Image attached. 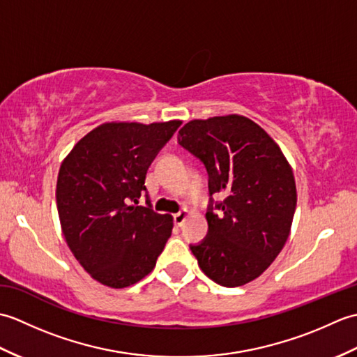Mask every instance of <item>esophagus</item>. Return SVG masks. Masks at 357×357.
I'll return each mask as SVG.
<instances>
[{"instance_id":"esophagus-1","label":"esophagus","mask_w":357,"mask_h":357,"mask_svg":"<svg viewBox=\"0 0 357 357\" xmlns=\"http://www.w3.org/2000/svg\"><path fill=\"white\" fill-rule=\"evenodd\" d=\"M190 216V211L188 210H183V211H179V213H176L173 216V221H174V225L176 227H181V225H184V222H185V219Z\"/></svg>"}]
</instances>
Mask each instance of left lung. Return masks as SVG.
Listing matches in <instances>:
<instances>
[{
	"label": "left lung",
	"instance_id": "8db88e82",
	"mask_svg": "<svg viewBox=\"0 0 357 357\" xmlns=\"http://www.w3.org/2000/svg\"><path fill=\"white\" fill-rule=\"evenodd\" d=\"M178 141L206 165L210 195H225L215 206L221 213L211 204L206 213L207 238L190 247L199 268L222 287L252 282L291 230L298 193L290 162L261 126L242 115L188 121Z\"/></svg>",
	"mask_w": 357,
	"mask_h": 357
}]
</instances>
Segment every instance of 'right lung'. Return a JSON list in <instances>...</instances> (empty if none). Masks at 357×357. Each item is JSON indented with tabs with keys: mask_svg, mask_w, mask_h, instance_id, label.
Segmentation results:
<instances>
[{
	"mask_svg": "<svg viewBox=\"0 0 357 357\" xmlns=\"http://www.w3.org/2000/svg\"><path fill=\"white\" fill-rule=\"evenodd\" d=\"M183 121L104 123L81 138L59 167L56 207L70 252L90 276L126 288L155 268L172 215L138 206L158 151Z\"/></svg>",
	"mask_w": 357,
	"mask_h": 357,
	"instance_id": "add662e5",
	"label": "right lung"
}]
</instances>
